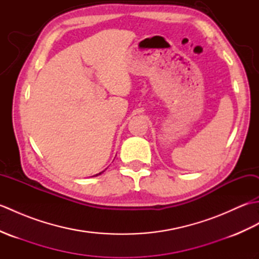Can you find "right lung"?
I'll return each mask as SVG.
<instances>
[{"label": "right lung", "instance_id": "obj_1", "mask_svg": "<svg viewBox=\"0 0 259 259\" xmlns=\"http://www.w3.org/2000/svg\"><path fill=\"white\" fill-rule=\"evenodd\" d=\"M103 171H104V170H103ZM103 171H101V172H99V174H97V175H95V176H92V177H97V176H99V175H101Z\"/></svg>", "mask_w": 259, "mask_h": 259}]
</instances>
